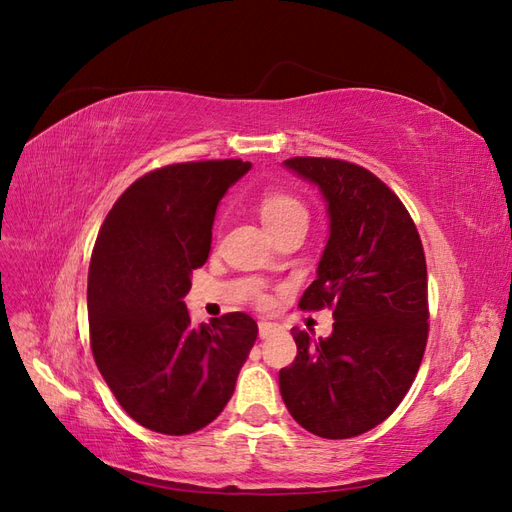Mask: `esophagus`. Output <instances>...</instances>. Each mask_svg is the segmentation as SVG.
Wrapping results in <instances>:
<instances>
[{
    "label": "esophagus",
    "mask_w": 512,
    "mask_h": 512,
    "mask_svg": "<svg viewBox=\"0 0 512 512\" xmlns=\"http://www.w3.org/2000/svg\"><path fill=\"white\" fill-rule=\"evenodd\" d=\"M275 331H277V324L267 322V320H260V322H258V335H260V339L271 337Z\"/></svg>",
    "instance_id": "1"
}]
</instances>
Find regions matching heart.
Returning a JSON list of instances; mask_svg holds the SVG:
<instances>
[{
  "mask_svg": "<svg viewBox=\"0 0 512 512\" xmlns=\"http://www.w3.org/2000/svg\"><path fill=\"white\" fill-rule=\"evenodd\" d=\"M258 213L262 224H265L271 235L292 222L307 218V209L301 200L282 190H269L262 194L258 203Z\"/></svg>",
  "mask_w": 512,
  "mask_h": 512,
  "instance_id": "obj_1",
  "label": "heart"
}]
</instances>
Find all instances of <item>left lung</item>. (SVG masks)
Here are the masks:
<instances>
[{
    "label": "left lung",
    "instance_id": "obj_1",
    "mask_svg": "<svg viewBox=\"0 0 512 512\" xmlns=\"http://www.w3.org/2000/svg\"><path fill=\"white\" fill-rule=\"evenodd\" d=\"M316 185L329 239L301 309L333 307L329 337L292 329L297 359L280 371V393L303 429L346 440L380 425L406 397L427 344V265L401 200L363 166L290 158Z\"/></svg>",
    "mask_w": 512,
    "mask_h": 512
}]
</instances>
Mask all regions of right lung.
<instances>
[{
  "label": "right lung",
  "mask_w": 512,
  "mask_h": 512,
  "mask_svg": "<svg viewBox=\"0 0 512 512\" xmlns=\"http://www.w3.org/2000/svg\"><path fill=\"white\" fill-rule=\"evenodd\" d=\"M250 162L173 164L134 181L98 232L87 280L94 359L136 423L185 436L235 393L258 324L243 312L194 327L183 297L211 252L220 200Z\"/></svg>",
  "instance_id": "obj_1"
}]
</instances>
